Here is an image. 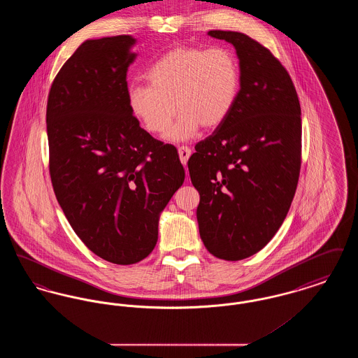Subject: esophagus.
I'll return each mask as SVG.
<instances>
[{
  "instance_id": "esophagus-1",
  "label": "esophagus",
  "mask_w": 358,
  "mask_h": 358,
  "mask_svg": "<svg viewBox=\"0 0 358 358\" xmlns=\"http://www.w3.org/2000/svg\"><path fill=\"white\" fill-rule=\"evenodd\" d=\"M192 154V150L187 148V146H181L178 148V155H180V161L182 165H187V159Z\"/></svg>"
}]
</instances>
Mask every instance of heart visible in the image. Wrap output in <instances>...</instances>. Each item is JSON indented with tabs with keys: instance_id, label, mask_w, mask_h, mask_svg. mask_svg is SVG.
Returning <instances> with one entry per match:
<instances>
[{
	"instance_id": "heart-1",
	"label": "heart",
	"mask_w": 358,
	"mask_h": 358,
	"mask_svg": "<svg viewBox=\"0 0 358 358\" xmlns=\"http://www.w3.org/2000/svg\"><path fill=\"white\" fill-rule=\"evenodd\" d=\"M148 80L149 85L129 88L131 114L149 133L161 136L178 110L181 115L166 138L185 141L200 126L213 129L228 118L238 101L240 66L227 48L178 47L154 63Z\"/></svg>"
}]
</instances>
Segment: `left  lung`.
Masks as SVG:
<instances>
[{"instance_id":"obj_1","label":"left lung","mask_w":358,"mask_h":358,"mask_svg":"<svg viewBox=\"0 0 358 358\" xmlns=\"http://www.w3.org/2000/svg\"><path fill=\"white\" fill-rule=\"evenodd\" d=\"M208 34L235 47L240 91L228 118L196 145L187 168L200 193L205 248L235 262L259 252L287 216L301 171V104L270 50L240 32Z\"/></svg>"}]
</instances>
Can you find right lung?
<instances>
[{"label":"right lung","mask_w":358,"mask_h":358,"mask_svg":"<svg viewBox=\"0 0 358 358\" xmlns=\"http://www.w3.org/2000/svg\"><path fill=\"white\" fill-rule=\"evenodd\" d=\"M129 34L85 40L64 63L47 104L50 174L75 234L95 255L134 264L158 240V220L185 171L174 146L131 114Z\"/></svg>","instance_id":"1"}]
</instances>
